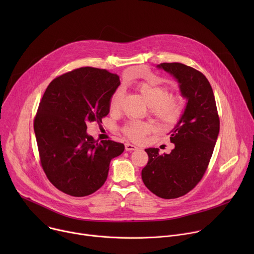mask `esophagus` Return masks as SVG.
<instances>
[{
	"label": "esophagus",
	"instance_id": "esophagus-1",
	"mask_svg": "<svg viewBox=\"0 0 254 254\" xmlns=\"http://www.w3.org/2000/svg\"><path fill=\"white\" fill-rule=\"evenodd\" d=\"M125 148H126L127 152H132V151L137 150V148L134 146V144H131V143H128V142H127L125 144Z\"/></svg>",
	"mask_w": 254,
	"mask_h": 254
}]
</instances>
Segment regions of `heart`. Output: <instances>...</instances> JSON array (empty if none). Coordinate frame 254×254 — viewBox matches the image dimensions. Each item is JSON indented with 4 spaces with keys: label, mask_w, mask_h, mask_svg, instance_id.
I'll list each match as a JSON object with an SVG mask.
<instances>
[{
    "label": "heart",
    "mask_w": 254,
    "mask_h": 254,
    "mask_svg": "<svg viewBox=\"0 0 254 254\" xmlns=\"http://www.w3.org/2000/svg\"><path fill=\"white\" fill-rule=\"evenodd\" d=\"M136 90L149 104L150 111L164 126L174 125L183 111L184 99L179 94H169V89L156 79H147L136 84ZM123 91L118 89L112 96L110 108L117 111L120 107ZM152 129V124L142 121H130L125 127V134L132 139L139 140Z\"/></svg>",
    "instance_id": "b5f03b06"
}]
</instances>
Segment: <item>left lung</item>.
<instances>
[{"label": "left lung", "instance_id": "1", "mask_svg": "<svg viewBox=\"0 0 254 254\" xmlns=\"http://www.w3.org/2000/svg\"><path fill=\"white\" fill-rule=\"evenodd\" d=\"M157 68L172 75L186 99L178 123L169 132L175 144L170 154L159 149L144 151L149 156L141 170L143 184L155 195L174 199L191 191L202 179L219 134V117L212 87L198 70L182 63H161Z\"/></svg>", "mask_w": 254, "mask_h": 254}]
</instances>
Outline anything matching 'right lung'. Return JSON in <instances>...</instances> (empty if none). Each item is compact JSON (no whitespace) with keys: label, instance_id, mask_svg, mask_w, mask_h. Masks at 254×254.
<instances>
[{"label":"right lung","instance_id":"1","mask_svg":"<svg viewBox=\"0 0 254 254\" xmlns=\"http://www.w3.org/2000/svg\"><path fill=\"white\" fill-rule=\"evenodd\" d=\"M120 77L105 69L81 67L48 85L34 121L42 168L60 191L83 197L106 181L111 161L125 146L114 140H95L87 124L101 123L110 114V101Z\"/></svg>","mask_w":254,"mask_h":254}]
</instances>
